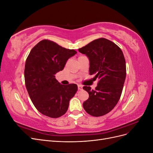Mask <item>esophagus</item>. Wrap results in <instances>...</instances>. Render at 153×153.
Segmentation results:
<instances>
[{
	"instance_id": "1",
	"label": "esophagus",
	"mask_w": 153,
	"mask_h": 153,
	"mask_svg": "<svg viewBox=\"0 0 153 153\" xmlns=\"http://www.w3.org/2000/svg\"><path fill=\"white\" fill-rule=\"evenodd\" d=\"M78 90H82V85H78Z\"/></svg>"
}]
</instances>
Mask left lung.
<instances>
[{
    "label": "left lung",
    "instance_id": "8db88e82",
    "mask_svg": "<svg viewBox=\"0 0 153 153\" xmlns=\"http://www.w3.org/2000/svg\"><path fill=\"white\" fill-rule=\"evenodd\" d=\"M78 51L89 58V74L98 79L94 90L83 87L89 95L83 106L91 115L102 116L115 107L122 94L126 75L123 53L117 45L105 38L92 41Z\"/></svg>",
    "mask_w": 153,
    "mask_h": 153
}]
</instances>
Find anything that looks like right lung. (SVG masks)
Wrapping results in <instances>:
<instances>
[{
  "label": "right lung",
  "instance_id": "add662e5",
  "mask_svg": "<svg viewBox=\"0 0 153 153\" xmlns=\"http://www.w3.org/2000/svg\"><path fill=\"white\" fill-rule=\"evenodd\" d=\"M76 53L44 39L34 46L26 59V89L36 109L46 116L57 118L65 114L69 101L78 90L76 84L62 85L55 78L68 59Z\"/></svg>",
  "mask_w": 153,
  "mask_h": 153
}]
</instances>
